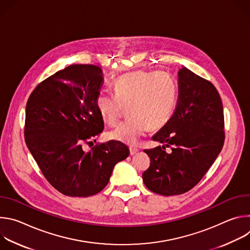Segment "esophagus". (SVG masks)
I'll list each match as a JSON object with an SVG mask.
<instances>
[{
  "label": "esophagus",
  "mask_w": 250,
  "mask_h": 250,
  "mask_svg": "<svg viewBox=\"0 0 250 250\" xmlns=\"http://www.w3.org/2000/svg\"><path fill=\"white\" fill-rule=\"evenodd\" d=\"M138 152V149L137 148H135V147H129V153H130V155H134V154H136Z\"/></svg>",
  "instance_id": "34e87169"
}]
</instances>
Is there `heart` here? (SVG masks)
I'll list each match as a JSON object with an SVG mask.
<instances>
[{"instance_id":"heart-1","label":"heart","mask_w":250,"mask_h":250,"mask_svg":"<svg viewBox=\"0 0 250 250\" xmlns=\"http://www.w3.org/2000/svg\"><path fill=\"white\" fill-rule=\"evenodd\" d=\"M115 95L100 93L96 109L109 125H115L127 108L128 121L109 132L110 139L135 146L149 128H162L171 119L178 98L175 79L166 72L134 71L114 83Z\"/></svg>"}]
</instances>
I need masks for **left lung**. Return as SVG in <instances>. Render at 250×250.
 Wrapping results in <instances>:
<instances>
[{
	"instance_id": "8db88e82",
	"label": "left lung",
	"mask_w": 250,
	"mask_h": 250,
	"mask_svg": "<svg viewBox=\"0 0 250 250\" xmlns=\"http://www.w3.org/2000/svg\"><path fill=\"white\" fill-rule=\"evenodd\" d=\"M174 114L152 140L164 146L145 149L150 166L145 185L162 196L181 195L195 187L220 154L225 142L223 103L209 81L183 67ZM170 147L168 154L165 149Z\"/></svg>"
}]
</instances>
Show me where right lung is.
<instances>
[{
    "label": "right lung",
    "mask_w": 250,
    "mask_h": 250,
    "mask_svg": "<svg viewBox=\"0 0 250 250\" xmlns=\"http://www.w3.org/2000/svg\"><path fill=\"white\" fill-rule=\"evenodd\" d=\"M103 82L99 66L70 65L40 83L26 103V146L46 180L69 197L101 192L115 165L129 155L115 140L83 149L104 129L95 104Z\"/></svg>",
    "instance_id": "obj_1"
}]
</instances>
